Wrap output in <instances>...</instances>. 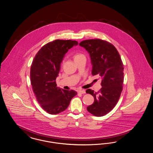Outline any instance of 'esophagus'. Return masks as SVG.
I'll list each match as a JSON object with an SVG mask.
<instances>
[{
	"instance_id": "34e87169",
	"label": "esophagus",
	"mask_w": 153,
	"mask_h": 153,
	"mask_svg": "<svg viewBox=\"0 0 153 153\" xmlns=\"http://www.w3.org/2000/svg\"><path fill=\"white\" fill-rule=\"evenodd\" d=\"M78 92L81 94H85V90H79Z\"/></svg>"
}]
</instances>
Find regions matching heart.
Listing matches in <instances>:
<instances>
[{"instance_id": "1", "label": "heart", "mask_w": 153, "mask_h": 153, "mask_svg": "<svg viewBox=\"0 0 153 153\" xmlns=\"http://www.w3.org/2000/svg\"><path fill=\"white\" fill-rule=\"evenodd\" d=\"M83 57H84L83 54H81V53H76V54L74 55L73 58H74V59L75 60V59H79V58Z\"/></svg>"}]
</instances>
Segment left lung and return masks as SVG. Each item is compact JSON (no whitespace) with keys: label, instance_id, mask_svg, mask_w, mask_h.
<instances>
[{"label":"left lung","instance_id":"obj_1","mask_svg":"<svg viewBox=\"0 0 153 153\" xmlns=\"http://www.w3.org/2000/svg\"><path fill=\"white\" fill-rule=\"evenodd\" d=\"M79 45L89 54L92 65V75L102 79V88L98 92L88 89L87 94L95 99L88 107L89 112L96 117L107 114L116 105L123 89L124 68L119 52L115 47L100 39H88Z\"/></svg>","mask_w":153,"mask_h":153}]
</instances>
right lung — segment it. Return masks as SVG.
<instances>
[{
	"instance_id": "obj_1",
	"label": "right lung",
	"mask_w": 153,
	"mask_h": 153,
	"mask_svg": "<svg viewBox=\"0 0 153 153\" xmlns=\"http://www.w3.org/2000/svg\"><path fill=\"white\" fill-rule=\"evenodd\" d=\"M77 41L56 39L46 44L37 53L30 69V80L36 100L51 115L65 111L77 92L57 87L61 63L68 50Z\"/></svg>"
}]
</instances>
